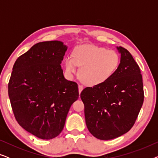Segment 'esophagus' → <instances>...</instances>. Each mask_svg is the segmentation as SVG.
Segmentation results:
<instances>
[{
	"label": "esophagus",
	"instance_id": "34e87169",
	"mask_svg": "<svg viewBox=\"0 0 158 158\" xmlns=\"http://www.w3.org/2000/svg\"><path fill=\"white\" fill-rule=\"evenodd\" d=\"M83 89V85H78V90H79V93H81L82 90Z\"/></svg>",
	"mask_w": 158,
	"mask_h": 158
}]
</instances>
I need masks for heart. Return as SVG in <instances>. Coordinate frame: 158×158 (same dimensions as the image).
<instances>
[{"label":"heart","mask_w":158,"mask_h":158,"mask_svg":"<svg viewBox=\"0 0 158 158\" xmlns=\"http://www.w3.org/2000/svg\"><path fill=\"white\" fill-rule=\"evenodd\" d=\"M120 64L119 55L116 51L92 44L77 46L73 57L64 61L65 70L69 74L77 73L81 81L89 85H96L108 81L117 70Z\"/></svg>","instance_id":"obj_1"}]
</instances>
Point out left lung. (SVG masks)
<instances>
[{"mask_svg":"<svg viewBox=\"0 0 158 158\" xmlns=\"http://www.w3.org/2000/svg\"><path fill=\"white\" fill-rule=\"evenodd\" d=\"M116 48L121 59L116 73L104 83L84 88L81 94L86 126L101 140L114 139L130 130L144 101L139 67L127 49Z\"/></svg>","mask_w":158,"mask_h":158,"instance_id":"left-lung-1","label":"left lung"}]
</instances>
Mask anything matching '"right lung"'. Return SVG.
Segmentation results:
<instances>
[{
  "mask_svg": "<svg viewBox=\"0 0 158 158\" xmlns=\"http://www.w3.org/2000/svg\"><path fill=\"white\" fill-rule=\"evenodd\" d=\"M67 49L60 41L39 42L13 67L8 96L15 118L26 131L42 139L61 133L79 96L77 84L64 78L60 65Z\"/></svg>",
  "mask_w": 158,
  "mask_h": 158,
  "instance_id": "obj_1",
  "label": "right lung"
}]
</instances>
